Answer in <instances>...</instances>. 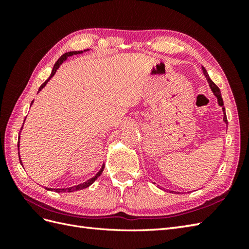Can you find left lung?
<instances>
[{
	"instance_id": "1",
	"label": "left lung",
	"mask_w": 249,
	"mask_h": 249,
	"mask_svg": "<svg viewBox=\"0 0 249 249\" xmlns=\"http://www.w3.org/2000/svg\"><path fill=\"white\" fill-rule=\"evenodd\" d=\"M202 71H203V73H204V76H205V78H206V80H208V82H209V84H210V88H211V89H212V92L214 93V95L216 97H217V102H218V105L220 106V107H223L224 106V102H223V97H221V93H220V89H219V88L216 86V84L211 80V78L209 77V75H208V71H205V68L202 66ZM223 111H224V122L226 124H228V121H227V115H226V110H225V107H223Z\"/></svg>"
}]
</instances>
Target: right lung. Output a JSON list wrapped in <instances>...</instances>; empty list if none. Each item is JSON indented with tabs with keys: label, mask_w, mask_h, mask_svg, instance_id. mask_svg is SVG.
<instances>
[{
	"label": "right lung",
	"mask_w": 249,
	"mask_h": 249,
	"mask_svg": "<svg viewBox=\"0 0 249 249\" xmlns=\"http://www.w3.org/2000/svg\"><path fill=\"white\" fill-rule=\"evenodd\" d=\"M89 49H87V50H84V51H88ZM83 51H71V52H66V53H64L63 54L59 60H57L56 62H55V64H54V66H53V70H52V71H51V75H50V77L47 79V80L41 84V86L39 87V89H38V92L39 91H41V89L43 88H45L46 87V84L48 83V81L50 80V79L54 76V73L56 72V71H57V68H59L60 66H61V64L64 61H66V59L68 56H71V55H73V54H80V53H82ZM32 104H33V102H32ZM31 104V105H32ZM21 129H22V127H21ZM19 139H20V134H19ZM18 147H19V141H18ZM19 160H20V156H19ZM20 162H21V165H22V161L20 160ZM104 167L105 166H103L102 167V169H100V170L96 173V176H95L94 178H89V179H88L87 182H84V183H82V184H79V185H76V186H72V187H68V188H56V189H54L56 193H71V192H76V190H81V189H84V188H87V187H89V185H92L94 182H95V179H96L100 174H102V172L104 171ZM46 189H48V190H50V189H52V188H46Z\"/></svg>",
	"instance_id": "add662e5"
}]
</instances>
